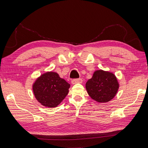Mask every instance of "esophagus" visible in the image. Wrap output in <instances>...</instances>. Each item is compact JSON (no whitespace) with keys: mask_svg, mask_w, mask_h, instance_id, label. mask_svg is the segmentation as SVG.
I'll list each match as a JSON object with an SVG mask.
<instances>
[{"mask_svg":"<svg viewBox=\"0 0 148 148\" xmlns=\"http://www.w3.org/2000/svg\"><path fill=\"white\" fill-rule=\"evenodd\" d=\"M83 82V80L81 78H78V79H74L71 81V83L73 84H75L77 83H82Z\"/></svg>","mask_w":148,"mask_h":148,"instance_id":"34e87169","label":"esophagus"}]
</instances>
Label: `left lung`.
Returning <instances> with one entry per match:
<instances>
[{
    "instance_id": "1",
    "label": "left lung",
    "mask_w": 148,
    "mask_h": 148,
    "mask_svg": "<svg viewBox=\"0 0 148 148\" xmlns=\"http://www.w3.org/2000/svg\"><path fill=\"white\" fill-rule=\"evenodd\" d=\"M119 83L112 72L97 70L86 83V89L91 99L99 103L109 102L117 95Z\"/></svg>"
}]
</instances>
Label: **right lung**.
<instances>
[{
    "instance_id": "1",
    "label": "right lung",
    "mask_w": 148,
    "mask_h": 148,
    "mask_svg": "<svg viewBox=\"0 0 148 148\" xmlns=\"http://www.w3.org/2000/svg\"><path fill=\"white\" fill-rule=\"evenodd\" d=\"M70 84L55 71H47L38 77L32 85L36 99L42 106L54 108L68 95Z\"/></svg>"
}]
</instances>
